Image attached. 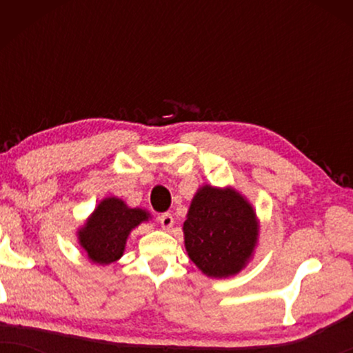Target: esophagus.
I'll list each match as a JSON object with an SVG mask.
<instances>
[{
  "label": "esophagus",
  "instance_id": "esophagus-1",
  "mask_svg": "<svg viewBox=\"0 0 353 353\" xmlns=\"http://www.w3.org/2000/svg\"><path fill=\"white\" fill-rule=\"evenodd\" d=\"M159 223L162 225L163 230H172V226H173V216H172V214H168V212H165V214L159 215Z\"/></svg>",
  "mask_w": 353,
  "mask_h": 353
}]
</instances>
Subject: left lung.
Listing matches in <instances>:
<instances>
[{
	"mask_svg": "<svg viewBox=\"0 0 353 353\" xmlns=\"http://www.w3.org/2000/svg\"><path fill=\"white\" fill-rule=\"evenodd\" d=\"M188 255L207 276L238 273L257 241L252 207L234 190L204 186L191 202L183 225Z\"/></svg>",
	"mask_w": 353,
	"mask_h": 353,
	"instance_id": "obj_1",
	"label": "left lung"
}]
</instances>
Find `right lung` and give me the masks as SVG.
Instances as JSON below:
<instances>
[{
    "mask_svg": "<svg viewBox=\"0 0 353 353\" xmlns=\"http://www.w3.org/2000/svg\"><path fill=\"white\" fill-rule=\"evenodd\" d=\"M148 220L141 209H128L120 199H104L80 231V244L96 263L108 265L122 257L125 243L134 226Z\"/></svg>",
    "mask_w": 353,
    "mask_h": 353,
    "instance_id": "add662e5",
    "label": "right lung"
}]
</instances>
